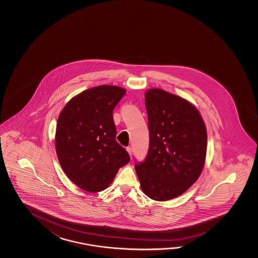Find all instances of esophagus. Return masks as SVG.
I'll use <instances>...</instances> for the list:
<instances>
[{
	"mask_svg": "<svg viewBox=\"0 0 258 258\" xmlns=\"http://www.w3.org/2000/svg\"><path fill=\"white\" fill-rule=\"evenodd\" d=\"M126 151L130 156H132V148H130V147H127Z\"/></svg>",
	"mask_w": 258,
	"mask_h": 258,
	"instance_id": "obj_1",
	"label": "esophagus"
}]
</instances>
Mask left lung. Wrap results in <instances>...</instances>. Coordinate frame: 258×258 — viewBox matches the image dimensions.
I'll return each instance as SVG.
<instances>
[{"label": "left lung", "instance_id": "8db88e82", "mask_svg": "<svg viewBox=\"0 0 258 258\" xmlns=\"http://www.w3.org/2000/svg\"><path fill=\"white\" fill-rule=\"evenodd\" d=\"M149 148L136 172L143 192L156 201H167L186 192L205 166L208 136L195 105L160 88L145 93Z\"/></svg>", "mask_w": 258, "mask_h": 258}]
</instances>
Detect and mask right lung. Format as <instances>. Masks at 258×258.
<instances>
[{"instance_id":"obj_1","label":"right lung","mask_w":258,"mask_h":258,"mask_svg":"<svg viewBox=\"0 0 258 258\" xmlns=\"http://www.w3.org/2000/svg\"><path fill=\"white\" fill-rule=\"evenodd\" d=\"M125 93L124 88L110 85L89 88L60 111L55 134L57 157L66 176L87 192L105 190L130 161L126 150L116 141L112 117Z\"/></svg>"}]
</instances>
